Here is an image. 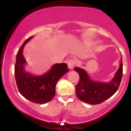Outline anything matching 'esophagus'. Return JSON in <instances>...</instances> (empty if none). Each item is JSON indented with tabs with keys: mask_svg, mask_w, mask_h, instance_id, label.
I'll return each mask as SVG.
<instances>
[{
	"mask_svg": "<svg viewBox=\"0 0 131 131\" xmlns=\"http://www.w3.org/2000/svg\"><path fill=\"white\" fill-rule=\"evenodd\" d=\"M68 66V68L70 70H72L74 67L75 64H76V61L74 59H70V60L68 61L67 63Z\"/></svg>",
	"mask_w": 131,
	"mask_h": 131,
	"instance_id": "esophagus-1",
	"label": "esophagus"
}]
</instances>
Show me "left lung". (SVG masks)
Instances as JSON below:
<instances>
[{
  "label": "left lung",
  "mask_w": 131,
  "mask_h": 131,
  "mask_svg": "<svg viewBox=\"0 0 131 131\" xmlns=\"http://www.w3.org/2000/svg\"><path fill=\"white\" fill-rule=\"evenodd\" d=\"M79 74V83L76 85L78 98L81 101L91 105H97L112 97L118 91L123 76V61L112 81L107 82L95 81L89 77L87 71L82 68H74Z\"/></svg>",
  "instance_id": "8db88e82"
}]
</instances>
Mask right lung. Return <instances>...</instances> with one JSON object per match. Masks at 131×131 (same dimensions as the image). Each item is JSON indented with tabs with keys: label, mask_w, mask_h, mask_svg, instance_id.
Segmentation results:
<instances>
[{
	"label": "right lung",
	"mask_w": 131,
	"mask_h": 131,
	"mask_svg": "<svg viewBox=\"0 0 131 131\" xmlns=\"http://www.w3.org/2000/svg\"><path fill=\"white\" fill-rule=\"evenodd\" d=\"M32 36L24 42L16 54L15 76L20 94L25 98L36 103H47L55 94L57 81L68 71L67 63L53 64L51 69L42 75H33L25 69L26 61L23 54L24 47Z\"/></svg>",
	"instance_id": "1"
}]
</instances>
